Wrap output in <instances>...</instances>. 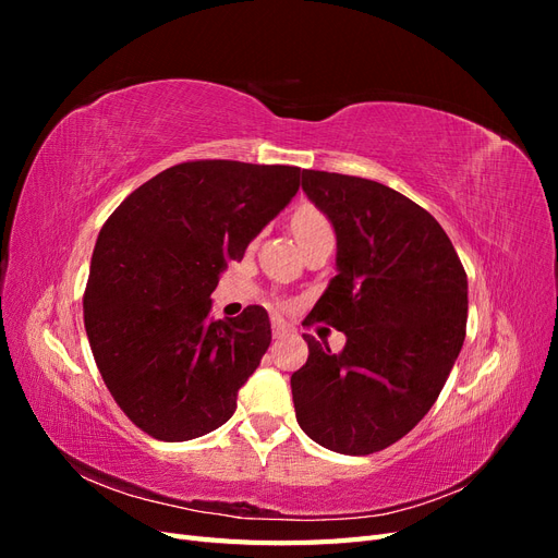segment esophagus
<instances>
[{"label":"esophagus","instance_id":"34e87169","mask_svg":"<svg viewBox=\"0 0 558 558\" xmlns=\"http://www.w3.org/2000/svg\"><path fill=\"white\" fill-rule=\"evenodd\" d=\"M286 332H289V326H286L281 318H272V335H275V340H279V337H283Z\"/></svg>","mask_w":558,"mask_h":558}]
</instances>
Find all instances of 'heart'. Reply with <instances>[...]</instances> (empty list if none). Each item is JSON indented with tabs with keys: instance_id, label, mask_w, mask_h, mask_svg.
<instances>
[{
	"instance_id": "heart-1",
	"label": "heart",
	"mask_w": 558,
	"mask_h": 558,
	"mask_svg": "<svg viewBox=\"0 0 558 558\" xmlns=\"http://www.w3.org/2000/svg\"><path fill=\"white\" fill-rule=\"evenodd\" d=\"M291 226H293V232H295L300 246L316 240V238H324V234H332L330 218L320 209L312 207V205L298 207V211L293 214ZM332 238H335V234H332Z\"/></svg>"
}]
</instances>
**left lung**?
<instances>
[{"instance_id":"left-lung-1","label":"left lung","mask_w":558,"mask_h":558,"mask_svg":"<svg viewBox=\"0 0 558 558\" xmlns=\"http://www.w3.org/2000/svg\"><path fill=\"white\" fill-rule=\"evenodd\" d=\"M302 191L337 234V275L302 326L347 335L332 353L302 335L291 377L300 428L337 453L398 442L428 414L465 340L468 277L435 218L384 183L302 170Z\"/></svg>"}]
</instances>
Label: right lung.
<instances>
[{"instance_id":"right-lung-1","label":"right lung","mask_w":558,"mask_h":558,"mask_svg":"<svg viewBox=\"0 0 558 558\" xmlns=\"http://www.w3.org/2000/svg\"><path fill=\"white\" fill-rule=\"evenodd\" d=\"M298 189L300 167L191 160L132 191L99 230L88 342L118 408L156 440H193L234 414L272 330L258 305L211 320V293Z\"/></svg>"}]
</instances>
